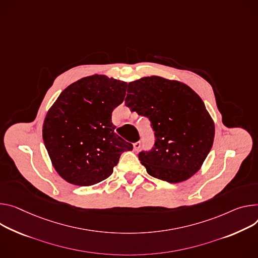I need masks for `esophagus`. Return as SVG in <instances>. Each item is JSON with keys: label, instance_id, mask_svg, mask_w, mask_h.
<instances>
[{"label": "esophagus", "instance_id": "34e87169", "mask_svg": "<svg viewBox=\"0 0 258 258\" xmlns=\"http://www.w3.org/2000/svg\"><path fill=\"white\" fill-rule=\"evenodd\" d=\"M133 147H134V150L135 151H138L140 149V147H141V142H136L133 144Z\"/></svg>", "mask_w": 258, "mask_h": 258}]
</instances>
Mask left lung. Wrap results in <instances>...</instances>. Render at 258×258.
Wrapping results in <instances>:
<instances>
[{"label": "left lung", "instance_id": "obj_1", "mask_svg": "<svg viewBox=\"0 0 258 258\" xmlns=\"http://www.w3.org/2000/svg\"><path fill=\"white\" fill-rule=\"evenodd\" d=\"M125 105L146 116L154 147L139 153L147 173L170 183L189 179L212 148L215 125L203 100L188 85L159 76L128 83Z\"/></svg>", "mask_w": 258, "mask_h": 258}]
</instances>
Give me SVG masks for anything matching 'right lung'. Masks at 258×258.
<instances>
[{
	"mask_svg": "<svg viewBox=\"0 0 258 258\" xmlns=\"http://www.w3.org/2000/svg\"><path fill=\"white\" fill-rule=\"evenodd\" d=\"M127 83L105 75L69 85L44 119L42 136L51 163L67 182L90 186L107 179L122 152L133 145L115 134L113 110L125 97Z\"/></svg>",
	"mask_w": 258,
	"mask_h": 258,
	"instance_id": "right-lung-1",
	"label": "right lung"
}]
</instances>
